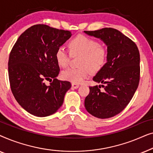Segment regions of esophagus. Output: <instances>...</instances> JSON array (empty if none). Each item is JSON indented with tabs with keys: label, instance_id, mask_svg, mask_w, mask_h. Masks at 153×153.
I'll list each match as a JSON object with an SVG mask.
<instances>
[{
	"label": "esophagus",
	"instance_id": "1",
	"mask_svg": "<svg viewBox=\"0 0 153 153\" xmlns=\"http://www.w3.org/2000/svg\"><path fill=\"white\" fill-rule=\"evenodd\" d=\"M79 86V85L78 84V83H72V87L73 88H78Z\"/></svg>",
	"mask_w": 153,
	"mask_h": 153
}]
</instances>
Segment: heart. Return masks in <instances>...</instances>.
I'll return each instance as SVG.
<instances>
[{"mask_svg":"<svg viewBox=\"0 0 153 153\" xmlns=\"http://www.w3.org/2000/svg\"><path fill=\"white\" fill-rule=\"evenodd\" d=\"M70 53L63 47H58L55 57L58 65L68 67L70 56H80L78 68H68L62 71L61 76L65 80L74 83L82 82L91 72L97 73L105 65L108 56L107 48L92 37L79 35L73 37L68 44Z\"/></svg>","mask_w":153,"mask_h":153,"instance_id":"1","label":"heart"}]
</instances>
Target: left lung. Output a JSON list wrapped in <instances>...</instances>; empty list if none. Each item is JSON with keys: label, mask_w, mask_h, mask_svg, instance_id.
I'll return each instance as SVG.
<instances>
[{"label": "left lung", "mask_w": 153, "mask_h": 153, "mask_svg": "<svg viewBox=\"0 0 153 153\" xmlns=\"http://www.w3.org/2000/svg\"><path fill=\"white\" fill-rule=\"evenodd\" d=\"M107 46L108 56L93 81L104 83L90 86L85 99L87 111L98 118H108L125 109L137 91L140 80V54L134 42L111 28L85 30Z\"/></svg>", "instance_id": "obj_1"}]
</instances>
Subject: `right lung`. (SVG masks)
Returning <instances> with one entry per match:
<instances>
[{"instance_id":"right-lung-1","label":"right lung","mask_w":153,"mask_h":153,"mask_svg":"<svg viewBox=\"0 0 153 153\" xmlns=\"http://www.w3.org/2000/svg\"><path fill=\"white\" fill-rule=\"evenodd\" d=\"M72 35L70 30L37 24L24 31L12 47L8 60L10 88L18 103L30 114L50 116L63 103L71 83L56 79L60 68L55 54ZM45 80L50 85H46Z\"/></svg>"}]
</instances>
